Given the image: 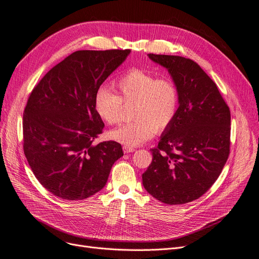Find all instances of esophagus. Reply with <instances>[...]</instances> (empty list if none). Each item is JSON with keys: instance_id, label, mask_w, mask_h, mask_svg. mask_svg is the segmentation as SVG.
I'll use <instances>...</instances> for the list:
<instances>
[{"instance_id": "34e87169", "label": "esophagus", "mask_w": 259, "mask_h": 259, "mask_svg": "<svg viewBox=\"0 0 259 259\" xmlns=\"http://www.w3.org/2000/svg\"><path fill=\"white\" fill-rule=\"evenodd\" d=\"M122 149H123V153H126V154H128V153H132V152H135V151H136V148H135V147H129V146H123V147H122Z\"/></svg>"}]
</instances>
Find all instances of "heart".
<instances>
[{
  "instance_id": "obj_1",
  "label": "heart",
  "mask_w": 259,
  "mask_h": 259,
  "mask_svg": "<svg viewBox=\"0 0 259 259\" xmlns=\"http://www.w3.org/2000/svg\"><path fill=\"white\" fill-rule=\"evenodd\" d=\"M114 91L101 86L95 94V108L99 117L108 124L117 123L123 103H135L133 121L121 123L110 132V138L135 147L151 139L155 132L169 128L177 117L180 91L171 78H158L156 75L133 68L115 81Z\"/></svg>"
}]
</instances>
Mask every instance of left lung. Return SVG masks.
Returning a JSON list of instances; mask_svg holds the SVG:
<instances>
[{"instance_id":"1","label":"left lung","mask_w":259,"mask_h":259,"mask_svg":"<svg viewBox=\"0 0 259 259\" xmlns=\"http://www.w3.org/2000/svg\"><path fill=\"white\" fill-rule=\"evenodd\" d=\"M168 70L180 91L177 117L151 149L142 175L149 195L165 204L201 197L218 180L230 151V111L208 75L193 60L148 54Z\"/></svg>"}]
</instances>
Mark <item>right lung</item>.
<instances>
[{"instance_id": "1", "label": "right lung", "mask_w": 259, "mask_h": 259, "mask_svg": "<svg viewBox=\"0 0 259 259\" xmlns=\"http://www.w3.org/2000/svg\"><path fill=\"white\" fill-rule=\"evenodd\" d=\"M129 54L130 49L75 52L33 88L23 112V152L53 195L65 200L95 195L123 156L117 142L94 143L104 128L95 94Z\"/></svg>"}]
</instances>
